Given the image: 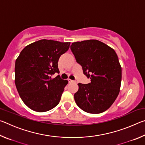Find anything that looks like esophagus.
Returning a JSON list of instances; mask_svg holds the SVG:
<instances>
[{"label":"esophagus","mask_w":145,"mask_h":145,"mask_svg":"<svg viewBox=\"0 0 145 145\" xmlns=\"http://www.w3.org/2000/svg\"><path fill=\"white\" fill-rule=\"evenodd\" d=\"M68 82H69L70 83H71V82H75V80H71V79H70V78H69V79H68Z\"/></svg>","instance_id":"34e87169"}]
</instances>
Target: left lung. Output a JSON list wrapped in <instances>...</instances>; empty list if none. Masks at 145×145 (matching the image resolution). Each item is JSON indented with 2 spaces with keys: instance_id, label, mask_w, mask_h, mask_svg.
<instances>
[{
  "instance_id": "1",
  "label": "left lung",
  "mask_w": 145,
  "mask_h": 145,
  "mask_svg": "<svg viewBox=\"0 0 145 145\" xmlns=\"http://www.w3.org/2000/svg\"><path fill=\"white\" fill-rule=\"evenodd\" d=\"M70 48L84 74L91 79L89 84H78L76 104L89 113L105 111L116 99L121 86V68L116 53L96 40L74 42Z\"/></svg>"
}]
</instances>
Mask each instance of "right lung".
Wrapping results in <instances>:
<instances>
[{
	"mask_svg": "<svg viewBox=\"0 0 145 145\" xmlns=\"http://www.w3.org/2000/svg\"><path fill=\"white\" fill-rule=\"evenodd\" d=\"M70 42L41 40L26 46L15 62V85L21 99L31 109L45 112L61 100L68 84L57 75L58 61L70 47Z\"/></svg>",
	"mask_w": 145,
	"mask_h": 145,
	"instance_id": "add662e5",
	"label": "right lung"
}]
</instances>
